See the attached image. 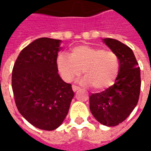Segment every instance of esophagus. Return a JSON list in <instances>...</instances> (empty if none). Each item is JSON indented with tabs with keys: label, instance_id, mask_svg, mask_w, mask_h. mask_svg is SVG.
Returning <instances> with one entry per match:
<instances>
[{
	"label": "esophagus",
	"instance_id": "obj_1",
	"mask_svg": "<svg viewBox=\"0 0 151 151\" xmlns=\"http://www.w3.org/2000/svg\"><path fill=\"white\" fill-rule=\"evenodd\" d=\"M72 89L73 91H77L78 90H79V89H80V87H78V86H75V85H73Z\"/></svg>",
	"mask_w": 151,
	"mask_h": 151
}]
</instances>
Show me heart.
<instances>
[{
  "label": "heart",
  "instance_id": "1",
  "mask_svg": "<svg viewBox=\"0 0 151 151\" xmlns=\"http://www.w3.org/2000/svg\"><path fill=\"white\" fill-rule=\"evenodd\" d=\"M58 69L62 78L71 82L84 72V85L102 91L111 86L119 73V60L111 51L80 45L73 47L69 55L60 53L57 59Z\"/></svg>",
  "mask_w": 151,
  "mask_h": 151
}]
</instances>
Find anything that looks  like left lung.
Returning a JSON list of instances; mask_svg holds the SVG:
<instances>
[{"label": "left lung", "instance_id": "left-lung-1", "mask_svg": "<svg viewBox=\"0 0 151 151\" xmlns=\"http://www.w3.org/2000/svg\"><path fill=\"white\" fill-rule=\"evenodd\" d=\"M103 40L118 57L119 73L111 86L90 96V109L100 124L116 126L122 123L137 104L141 72L129 47L111 38Z\"/></svg>", "mask_w": 151, "mask_h": 151}]
</instances>
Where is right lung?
I'll return each mask as SVG.
<instances>
[{
	"label": "right lung",
	"instance_id": "right-lung-1",
	"mask_svg": "<svg viewBox=\"0 0 151 151\" xmlns=\"http://www.w3.org/2000/svg\"><path fill=\"white\" fill-rule=\"evenodd\" d=\"M60 40L40 38L22 50L12 73L18 111L38 129L54 130L62 124L74 96L71 84L58 73Z\"/></svg>",
	"mask_w": 151,
	"mask_h": 151
}]
</instances>
